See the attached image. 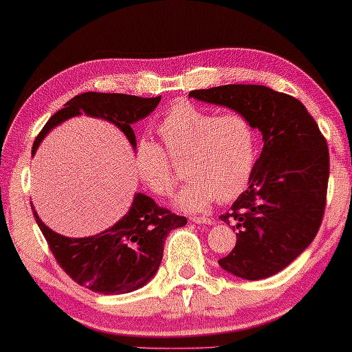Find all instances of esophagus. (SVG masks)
<instances>
[{"label": "esophagus", "instance_id": "34e87169", "mask_svg": "<svg viewBox=\"0 0 352 352\" xmlns=\"http://www.w3.org/2000/svg\"><path fill=\"white\" fill-rule=\"evenodd\" d=\"M190 221L195 224H211L213 223V219L205 218V216H194V218H190Z\"/></svg>", "mask_w": 352, "mask_h": 352}]
</instances>
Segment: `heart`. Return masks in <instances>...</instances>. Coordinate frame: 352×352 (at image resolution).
<instances>
[{"label": "heart", "instance_id": "obj_1", "mask_svg": "<svg viewBox=\"0 0 352 352\" xmlns=\"http://www.w3.org/2000/svg\"><path fill=\"white\" fill-rule=\"evenodd\" d=\"M173 160L186 157L189 177L175 206L186 213L210 208L218 199L230 201L242 194L252 179L258 158V131L242 113L219 115L189 100H177L157 124ZM138 177L155 195H170L176 175L165 151L142 138L134 148Z\"/></svg>", "mask_w": 352, "mask_h": 352}]
</instances>
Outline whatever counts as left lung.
I'll return each instance as SVG.
<instances>
[{
    "instance_id": "1",
    "label": "left lung",
    "mask_w": 352,
    "mask_h": 352,
    "mask_svg": "<svg viewBox=\"0 0 352 352\" xmlns=\"http://www.w3.org/2000/svg\"><path fill=\"white\" fill-rule=\"evenodd\" d=\"M189 98L242 113L263 134L248 189L219 219L237 229V243L219 266L259 280L280 272L314 240L325 210L329 147L316 120L292 96L261 85H224Z\"/></svg>"
}]
</instances>
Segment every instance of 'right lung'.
Masks as SVG:
<instances>
[{"instance_id": "1", "label": "right lung", "mask_w": 352, "mask_h": 352, "mask_svg": "<svg viewBox=\"0 0 352 352\" xmlns=\"http://www.w3.org/2000/svg\"><path fill=\"white\" fill-rule=\"evenodd\" d=\"M162 96L138 98L115 93H83L47 120L33 142L36 152L46 134L69 118H100L112 123L136 148V134L131 124L152 113ZM50 250L59 266L81 287L102 295H122L146 285L160 267L166 235L187 224L184 216L162 208L146 194L134 195L129 211L112 228L89 237L72 239L54 232L40 219L32 206Z\"/></svg>"}]
</instances>
